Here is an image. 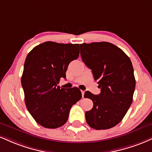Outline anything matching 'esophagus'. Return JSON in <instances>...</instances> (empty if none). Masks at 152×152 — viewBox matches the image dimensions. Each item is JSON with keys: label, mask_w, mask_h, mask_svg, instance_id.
<instances>
[{"label": "esophagus", "mask_w": 152, "mask_h": 152, "mask_svg": "<svg viewBox=\"0 0 152 152\" xmlns=\"http://www.w3.org/2000/svg\"><path fill=\"white\" fill-rule=\"evenodd\" d=\"M84 93H85V91H81V94H82V97H83V96H84Z\"/></svg>", "instance_id": "1"}]
</instances>
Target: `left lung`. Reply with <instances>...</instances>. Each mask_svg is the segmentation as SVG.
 I'll return each mask as SVG.
<instances>
[{
	"mask_svg": "<svg viewBox=\"0 0 152 152\" xmlns=\"http://www.w3.org/2000/svg\"><path fill=\"white\" fill-rule=\"evenodd\" d=\"M80 49L82 60L100 88L98 95L85 92L84 98L94 103L93 108L86 112V120L94 129H110L121 122L132 103L136 81L131 60L107 42L83 43Z\"/></svg>",
	"mask_w": 152,
	"mask_h": 152,
	"instance_id": "1",
	"label": "left lung"
}]
</instances>
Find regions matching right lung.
<instances>
[{
	"label": "right lung",
	"mask_w": 152,
	"mask_h": 152,
	"mask_svg": "<svg viewBox=\"0 0 152 152\" xmlns=\"http://www.w3.org/2000/svg\"><path fill=\"white\" fill-rule=\"evenodd\" d=\"M79 56L78 44L45 42L27 54L21 78L25 105L34 120L44 127H61L73 105L81 98L78 88L58 86L71 61Z\"/></svg>",
	"instance_id": "right-lung-1"
}]
</instances>
